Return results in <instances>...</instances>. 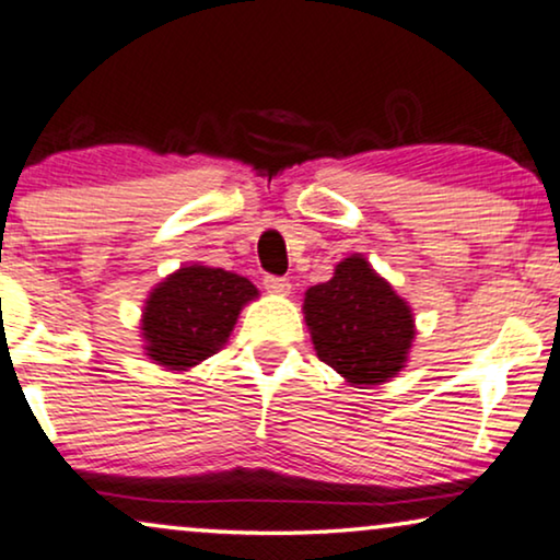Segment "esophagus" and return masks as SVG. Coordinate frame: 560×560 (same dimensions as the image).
Listing matches in <instances>:
<instances>
[{"mask_svg": "<svg viewBox=\"0 0 560 560\" xmlns=\"http://www.w3.org/2000/svg\"><path fill=\"white\" fill-rule=\"evenodd\" d=\"M264 287H266V292H271V294H289L292 292V281L289 279H284V276H264Z\"/></svg>", "mask_w": 560, "mask_h": 560, "instance_id": "1", "label": "esophagus"}]
</instances>
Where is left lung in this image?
<instances>
[{
	"mask_svg": "<svg viewBox=\"0 0 560 560\" xmlns=\"http://www.w3.org/2000/svg\"><path fill=\"white\" fill-rule=\"evenodd\" d=\"M304 319L319 361L350 384L397 376L415 338L412 310L363 256L340 260L330 281L307 289Z\"/></svg>",
	"mask_w": 560,
	"mask_h": 560,
	"instance_id": "left-lung-1",
	"label": "left lung"
}]
</instances>
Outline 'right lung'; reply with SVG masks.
<instances>
[{
    "mask_svg": "<svg viewBox=\"0 0 560 560\" xmlns=\"http://www.w3.org/2000/svg\"><path fill=\"white\" fill-rule=\"evenodd\" d=\"M253 296L258 289L245 276L207 266L178 268L145 302L148 355L174 371L197 366L222 348L243 304Z\"/></svg>",
    "mask_w": 560,
    "mask_h": 560,
    "instance_id": "1",
    "label": "right lung"
}]
</instances>
